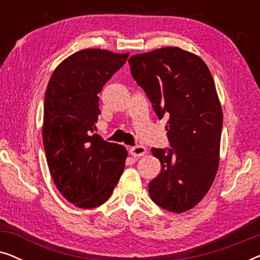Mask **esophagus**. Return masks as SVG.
Here are the masks:
<instances>
[{"instance_id": "obj_1", "label": "esophagus", "mask_w": 260, "mask_h": 260, "mask_svg": "<svg viewBox=\"0 0 260 260\" xmlns=\"http://www.w3.org/2000/svg\"><path fill=\"white\" fill-rule=\"evenodd\" d=\"M145 152H147V149L143 145H135V147L130 148V154L134 156V157H141L143 156Z\"/></svg>"}]
</instances>
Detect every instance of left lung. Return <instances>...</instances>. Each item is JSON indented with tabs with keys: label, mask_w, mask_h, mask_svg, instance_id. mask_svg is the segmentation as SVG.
Masks as SVG:
<instances>
[{
	"label": "left lung",
	"mask_w": 260,
	"mask_h": 260,
	"mask_svg": "<svg viewBox=\"0 0 260 260\" xmlns=\"http://www.w3.org/2000/svg\"><path fill=\"white\" fill-rule=\"evenodd\" d=\"M131 74L158 116H168L170 148H152L161 173L149 182L156 205L173 213L193 208L207 194L219 167L222 110L204 60L179 47L129 59Z\"/></svg>",
	"instance_id": "1"
}]
</instances>
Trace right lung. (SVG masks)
Here are the masks:
<instances>
[{
    "label": "right lung",
    "instance_id": "1",
    "mask_svg": "<svg viewBox=\"0 0 260 260\" xmlns=\"http://www.w3.org/2000/svg\"><path fill=\"white\" fill-rule=\"evenodd\" d=\"M129 53L83 49L63 60L46 88L42 140L56 188L80 208H94L111 197L127 152L93 134L98 93L125 63Z\"/></svg>",
    "mask_w": 260,
    "mask_h": 260
}]
</instances>
